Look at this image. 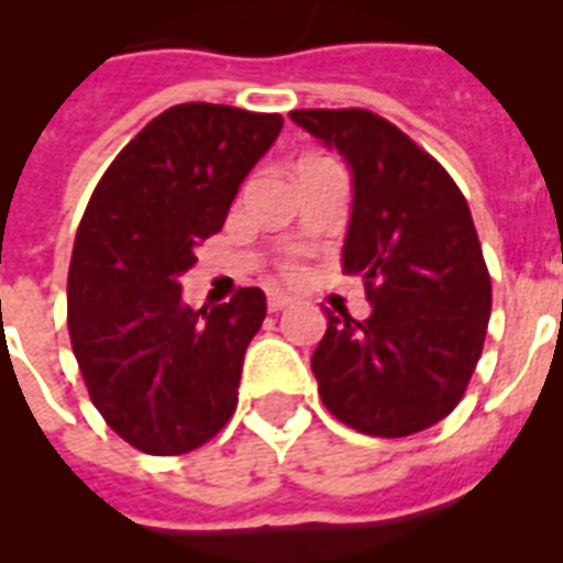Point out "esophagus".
<instances>
[{"label": "esophagus", "mask_w": 563, "mask_h": 563, "mask_svg": "<svg viewBox=\"0 0 563 563\" xmlns=\"http://www.w3.org/2000/svg\"><path fill=\"white\" fill-rule=\"evenodd\" d=\"M291 303H295V298L286 295V291H268V309H272V312H280V309L291 307Z\"/></svg>", "instance_id": "34e87169"}]
</instances>
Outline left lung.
I'll list each match as a JSON object with an SVG mask.
<instances>
[{"mask_svg":"<svg viewBox=\"0 0 563 563\" xmlns=\"http://www.w3.org/2000/svg\"><path fill=\"white\" fill-rule=\"evenodd\" d=\"M289 117L351 172L342 265L362 277L371 303L365 321L327 309L312 353L318 394L356 432L415 435L459 406L488 333L490 277L471 207L423 148L376 113Z\"/></svg>","mask_w":563,"mask_h":563,"instance_id":"8db88e82","label":"left lung"}]
</instances>
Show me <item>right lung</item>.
Wrapping results in <instances>:
<instances>
[{
    "instance_id": "right-lung-1",
    "label": "right lung",
    "mask_w": 563,
    "mask_h": 563,
    "mask_svg": "<svg viewBox=\"0 0 563 563\" xmlns=\"http://www.w3.org/2000/svg\"><path fill=\"white\" fill-rule=\"evenodd\" d=\"M280 128L277 113L175 104L119 152L84 210L66 286L73 353L92 406L143 453H189L236 409L263 289L192 309L180 277Z\"/></svg>"
}]
</instances>
